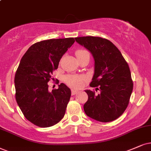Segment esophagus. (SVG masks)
Returning a JSON list of instances; mask_svg holds the SVG:
<instances>
[{
    "label": "esophagus",
    "instance_id": "34e87169",
    "mask_svg": "<svg viewBox=\"0 0 151 151\" xmlns=\"http://www.w3.org/2000/svg\"><path fill=\"white\" fill-rule=\"evenodd\" d=\"M79 93V91H75V90H72V95H74L76 94H78Z\"/></svg>",
    "mask_w": 151,
    "mask_h": 151
}]
</instances>
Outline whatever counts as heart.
Wrapping results in <instances>:
<instances>
[{"label":"heart","instance_id":"obj_1","mask_svg":"<svg viewBox=\"0 0 151 151\" xmlns=\"http://www.w3.org/2000/svg\"><path fill=\"white\" fill-rule=\"evenodd\" d=\"M89 53L86 50L83 49H80L77 51L76 52V56L79 59L80 57L84 54ZM86 81V78L83 76H77V75H67L65 77V81L68 83L70 86L74 88H78L81 87L83 85Z\"/></svg>","mask_w":151,"mask_h":151}]
</instances>
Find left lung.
<instances>
[{"label":"left lung","instance_id":"8db88e82","mask_svg":"<svg viewBox=\"0 0 151 151\" xmlns=\"http://www.w3.org/2000/svg\"><path fill=\"white\" fill-rule=\"evenodd\" d=\"M76 42L91 51L95 60V73L86 90L88 99L83 105L86 114L106 123L120 117L126 109L133 89L129 65L111 42L100 37H79Z\"/></svg>","mask_w":151,"mask_h":151}]
</instances>
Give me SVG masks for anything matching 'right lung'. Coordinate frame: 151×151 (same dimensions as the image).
I'll list each match as a JSON object with an SVG mask.
<instances>
[{
	"instance_id": "right-lung-1",
	"label": "right lung",
	"mask_w": 151,
	"mask_h": 151,
	"mask_svg": "<svg viewBox=\"0 0 151 151\" xmlns=\"http://www.w3.org/2000/svg\"><path fill=\"white\" fill-rule=\"evenodd\" d=\"M74 41L68 37L38 42L21 59L14 77L15 98L26 119L38 127L54 125L65 113L70 89L62 83L49 92L47 83Z\"/></svg>"
}]
</instances>
